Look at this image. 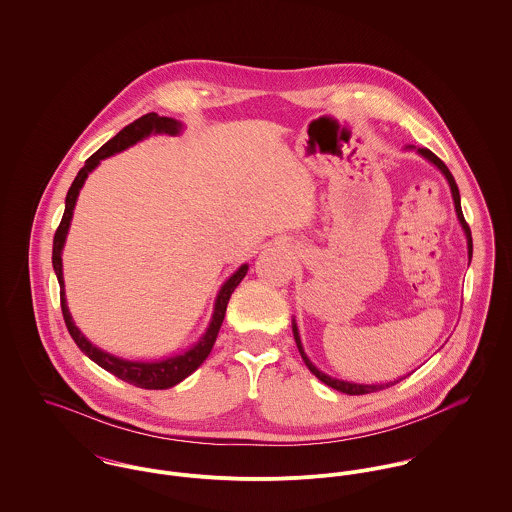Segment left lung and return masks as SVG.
<instances>
[{
    "label": "left lung",
    "instance_id": "8db88e82",
    "mask_svg": "<svg viewBox=\"0 0 512 512\" xmlns=\"http://www.w3.org/2000/svg\"><path fill=\"white\" fill-rule=\"evenodd\" d=\"M416 153L418 155H422L426 161H430L438 171L442 172L444 176H446V180H448V184H450V190H452V198H454V206H455V214H457V220H459V224H461V229H463V233H465V239H467V255H469V261H471V255H473V241H471V229L467 226V222H465V218H463V212H461V198H459V190H457V184H455L454 176H452V172L450 169L432 153V151H428V149H416ZM292 334H294V341H296V347H298V351H300V355H302V359H304V363H306V367L324 383V385H328V387H332V389H336V391H340V393H345V395H369V393H377V391H383V389H389V387H393V385H397L400 383L402 379H406V375L404 377H400V379H395V381H389V383H381V385H359V383H349V381H341V379H334V377H330V375H326L324 371H320L310 359H308V355L304 353V347H302V341H300V334H298V328H296V320L292 318Z\"/></svg>",
    "mask_w": 512,
    "mask_h": 512
}]
</instances>
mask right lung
<instances>
[{
    "mask_svg": "<svg viewBox=\"0 0 512 512\" xmlns=\"http://www.w3.org/2000/svg\"><path fill=\"white\" fill-rule=\"evenodd\" d=\"M182 131V123L172 119V117H161L157 114H147L139 119H135L133 123H129L127 127H123L115 137H112L106 145H102L88 161L86 165L76 174L72 186L68 188L66 200H64V214L60 220L57 233H55V241H53V269L57 273L58 284H60V308H62V316L66 322V328L72 336V340L76 341V345L80 347L82 353H86L94 363H98L102 369H106L108 373L115 375L117 379L141 387V389H151V391H159V389H171L174 385H178L180 381H184L188 375H192L210 355L218 332L222 328L224 316H226V308H228L229 296L231 292L237 288V284L243 281V277L247 275L249 265H241L226 283L222 284L216 302H214V314L210 318V324L206 328V332L202 334V338L196 341L188 351L180 353V355H172L161 361H129V359H121L117 355H112L100 347H96L92 341L88 340L74 324L68 306H66V292H64V279H62V247L66 243V235L70 229L72 222V214H74V206L78 200V194L88 178V174L94 171L102 159H108L115 153L125 151L127 147L143 141L145 137L153 135V133H167V135H178Z\"/></svg>",
    "mask_w": 512,
    "mask_h": 512,
    "instance_id": "1",
    "label": "right lung"
}]
</instances>
